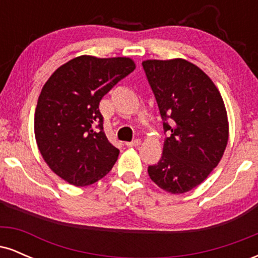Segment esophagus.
Returning a JSON list of instances; mask_svg holds the SVG:
<instances>
[{
	"label": "esophagus",
	"mask_w": 258,
	"mask_h": 258,
	"mask_svg": "<svg viewBox=\"0 0 258 258\" xmlns=\"http://www.w3.org/2000/svg\"><path fill=\"white\" fill-rule=\"evenodd\" d=\"M139 144H141V139L136 138V139H133V141H131V142H127L126 146L127 147H137V146H139Z\"/></svg>",
	"instance_id": "1"
}]
</instances>
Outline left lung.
Returning <instances> with one entry per match:
<instances>
[{"label": "left lung", "mask_w": 258, "mask_h": 258, "mask_svg": "<svg viewBox=\"0 0 258 258\" xmlns=\"http://www.w3.org/2000/svg\"><path fill=\"white\" fill-rule=\"evenodd\" d=\"M142 65L166 133L161 159L148 167V173L168 193H185L205 180L223 156L226 106L211 79L184 59Z\"/></svg>", "instance_id": "8db88e82"}]
</instances>
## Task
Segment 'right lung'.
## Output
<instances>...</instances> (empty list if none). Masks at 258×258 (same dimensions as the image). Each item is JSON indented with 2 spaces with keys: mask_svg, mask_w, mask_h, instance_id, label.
<instances>
[{
  "mask_svg": "<svg viewBox=\"0 0 258 258\" xmlns=\"http://www.w3.org/2000/svg\"><path fill=\"white\" fill-rule=\"evenodd\" d=\"M135 68L130 58L81 55L44 84L35 110V137L47 165L70 184L90 185L116 162L120 150L106 138L99 102Z\"/></svg>",
  "mask_w": 258,
  "mask_h": 258,
  "instance_id": "1",
  "label": "right lung"
}]
</instances>
